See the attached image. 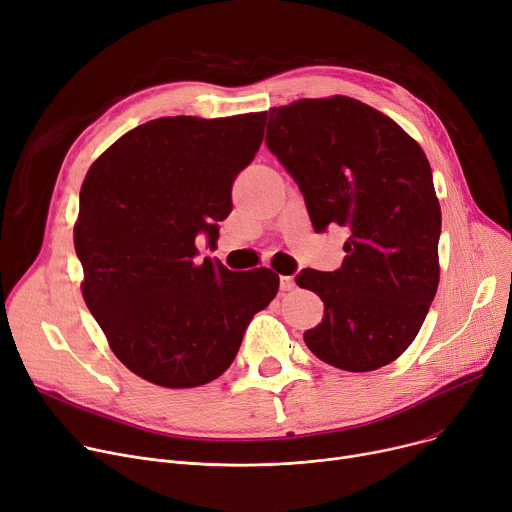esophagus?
<instances>
[{
  "label": "esophagus",
  "mask_w": 512,
  "mask_h": 512,
  "mask_svg": "<svg viewBox=\"0 0 512 512\" xmlns=\"http://www.w3.org/2000/svg\"><path fill=\"white\" fill-rule=\"evenodd\" d=\"M295 287L293 277H281V291H291Z\"/></svg>",
  "instance_id": "34e87169"
}]
</instances>
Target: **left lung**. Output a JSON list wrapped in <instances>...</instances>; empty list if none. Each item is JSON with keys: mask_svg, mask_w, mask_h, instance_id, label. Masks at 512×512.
Wrapping results in <instances>:
<instances>
[{"mask_svg": "<svg viewBox=\"0 0 512 512\" xmlns=\"http://www.w3.org/2000/svg\"><path fill=\"white\" fill-rule=\"evenodd\" d=\"M264 142L302 192L314 231L349 233L341 268L295 277L324 302L322 322L304 335L308 349L347 372L395 362L422 328L440 279L442 215L424 150L349 97L270 109Z\"/></svg>", "mask_w": 512, "mask_h": 512, "instance_id": "obj_1", "label": "left lung"}]
</instances>
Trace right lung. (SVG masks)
<instances>
[{"label":"right lung","mask_w":512,"mask_h":512,"mask_svg":"<svg viewBox=\"0 0 512 512\" xmlns=\"http://www.w3.org/2000/svg\"><path fill=\"white\" fill-rule=\"evenodd\" d=\"M264 122L266 113L153 119L86 173L74 229L84 302L119 362L148 382L219 378L279 291L270 268L233 273L196 260L198 235L217 246L233 179L256 157Z\"/></svg>","instance_id":"add662e5"}]
</instances>
